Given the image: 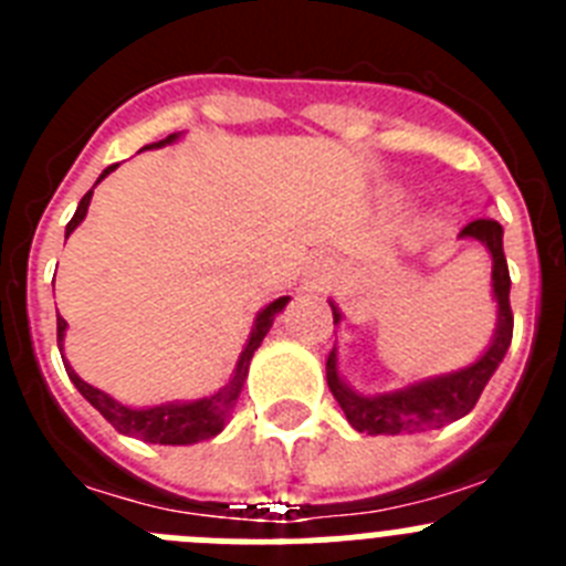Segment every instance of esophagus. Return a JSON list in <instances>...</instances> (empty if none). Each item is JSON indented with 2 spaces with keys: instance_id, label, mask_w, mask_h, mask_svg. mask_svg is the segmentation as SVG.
<instances>
[{
  "instance_id": "34e87169",
  "label": "esophagus",
  "mask_w": 566,
  "mask_h": 566,
  "mask_svg": "<svg viewBox=\"0 0 566 566\" xmlns=\"http://www.w3.org/2000/svg\"><path fill=\"white\" fill-rule=\"evenodd\" d=\"M308 283H312V289H323L332 280V266H328V260H314L312 269H308Z\"/></svg>"
}]
</instances>
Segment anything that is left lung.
<instances>
[{
    "mask_svg": "<svg viewBox=\"0 0 566 566\" xmlns=\"http://www.w3.org/2000/svg\"><path fill=\"white\" fill-rule=\"evenodd\" d=\"M459 238L482 243L488 249L490 260H493V266H490V294H493V303H496V328H493L488 348L473 363L457 368V371L413 379V382L394 388V391L365 394L357 391L339 374L337 345H334L326 363V379L334 399L343 408L345 419L352 422L354 431L368 433V437H379V433L382 437H399V433L431 431V428L457 422V419L468 417L473 411V405L482 397L484 385L490 382V377L502 365L504 354L510 348V339H513L510 272L502 247L504 229L493 218H479V221L468 223L459 232ZM328 306L334 312V326H339L345 319L343 312H339L334 300H328Z\"/></svg>",
    "mask_w": 566,
    "mask_h": 566,
    "instance_id": "8db88e82",
    "label": "left lung"
}]
</instances>
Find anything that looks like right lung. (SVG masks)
<instances>
[{"instance_id":"obj_1","label":"right lung","mask_w":566,"mask_h":566,"mask_svg":"<svg viewBox=\"0 0 566 566\" xmlns=\"http://www.w3.org/2000/svg\"><path fill=\"white\" fill-rule=\"evenodd\" d=\"M181 135L184 133H172V135H167L164 142L147 144L144 149L167 147V144L178 142ZM115 167H118V164H113V167L104 169V172L98 175V181L93 184V189H96ZM93 189H90L82 201H78L76 214L70 218L67 229H64V238H70V234H73V229H76L78 223L87 218V207H90V198H93ZM289 300L292 297H289V294H283V297L272 300V303H266V306L260 308L258 317H254V323H252V332H249L247 345H243V352H240L238 363H234V371L229 374L227 385H221L218 391L209 394V397H201V399H172V402L142 405V408H135V405L118 402V399L109 397V394H104L102 388H96V385L84 382V379L73 371V365L67 363V357H64V334H67V319L59 317L56 314L59 352H62L70 382L76 385L78 394H82V397L87 399V402L93 405V408H96V411L102 413L109 424H113L115 431L124 433V437L142 439V442H149V444H195V442H201V439L218 437V433L227 428L229 413H232V408L238 405L240 391H243V382H247V377H249V363H252L254 352H258L260 343H263V337H266L269 328H272L274 317H277V314L289 306Z\"/></svg>"}]
</instances>
